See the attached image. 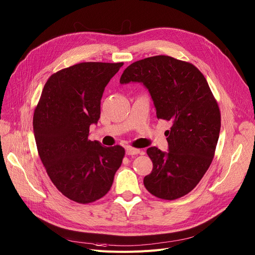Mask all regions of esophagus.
<instances>
[{"instance_id":"34e87169","label":"esophagus","mask_w":255,"mask_h":255,"mask_svg":"<svg viewBox=\"0 0 255 255\" xmlns=\"http://www.w3.org/2000/svg\"><path fill=\"white\" fill-rule=\"evenodd\" d=\"M139 153H140V150L132 148V146H127V148H126V155L132 156V155H137Z\"/></svg>"}]
</instances>
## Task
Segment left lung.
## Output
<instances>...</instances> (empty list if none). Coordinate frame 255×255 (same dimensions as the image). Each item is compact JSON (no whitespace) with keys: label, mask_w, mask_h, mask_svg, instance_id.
I'll use <instances>...</instances> for the list:
<instances>
[{"label":"left lung","mask_w":255,"mask_h":255,"mask_svg":"<svg viewBox=\"0 0 255 255\" xmlns=\"http://www.w3.org/2000/svg\"><path fill=\"white\" fill-rule=\"evenodd\" d=\"M140 83L148 90L158 119L171 124L168 151L151 146L153 170L143 179L150 193L177 199L202 180L215 153L220 112L207 79L195 66L168 56H155L128 66L120 84Z\"/></svg>","instance_id":"obj_1"}]
</instances>
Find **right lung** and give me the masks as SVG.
<instances>
[{
	"label": "right lung",
	"instance_id": "add662e5",
	"mask_svg": "<svg viewBox=\"0 0 255 255\" xmlns=\"http://www.w3.org/2000/svg\"><path fill=\"white\" fill-rule=\"evenodd\" d=\"M123 63L87 62L52 74L33 118L40 159L48 177L66 197L89 204L110 191L122 164L121 145L90 140L89 129L100 118L103 92Z\"/></svg>",
	"mask_w": 255,
	"mask_h": 255
}]
</instances>
